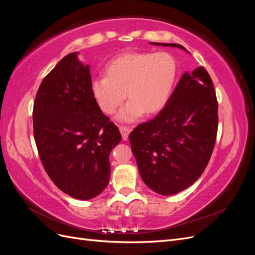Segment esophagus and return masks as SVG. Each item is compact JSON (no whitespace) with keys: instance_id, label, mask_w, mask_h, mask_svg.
<instances>
[{"instance_id":"34e87169","label":"esophagus","mask_w":255,"mask_h":255,"mask_svg":"<svg viewBox=\"0 0 255 255\" xmlns=\"http://www.w3.org/2000/svg\"><path fill=\"white\" fill-rule=\"evenodd\" d=\"M119 129H120V133L122 135V138L125 140L128 139V134L130 133V128L128 127H125V126H119Z\"/></svg>"}]
</instances>
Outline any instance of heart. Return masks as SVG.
Returning <instances> with one entry per match:
<instances>
[{"mask_svg":"<svg viewBox=\"0 0 255 255\" xmlns=\"http://www.w3.org/2000/svg\"><path fill=\"white\" fill-rule=\"evenodd\" d=\"M176 63L166 52H128L105 66L104 78L91 81L90 90L99 109L114 115L127 98L129 100L118 118L123 122L139 119L143 114L163 110L170 98Z\"/></svg>","mask_w":255,"mask_h":255,"instance_id":"1","label":"heart"}]
</instances>
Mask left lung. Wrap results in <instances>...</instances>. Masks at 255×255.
Masks as SVG:
<instances>
[{"label": "left lung", "instance_id": "obj_1", "mask_svg": "<svg viewBox=\"0 0 255 255\" xmlns=\"http://www.w3.org/2000/svg\"><path fill=\"white\" fill-rule=\"evenodd\" d=\"M151 44L188 52L176 43ZM217 129L218 102L214 84L204 67H198L182 75L156 117L137 126L128 136L144 184L164 196L189 187L210 161Z\"/></svg>", "mask_w": 255, "mask_h": 255}]
</instances>
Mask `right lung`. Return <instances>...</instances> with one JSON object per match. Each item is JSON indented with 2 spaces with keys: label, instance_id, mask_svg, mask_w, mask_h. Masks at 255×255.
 I'll list each match as a JSON object with an SVG mask.
<instances>
[{
  "label": "right lung",
  "instance_id": "1",
  "mask_svg": "<svg viewBox=\"0 0 255 255\" xmlns=\"http://www.w3.org/2000/svg\"><path fill=\"white\" fill-rule=\"evenodd\" d=\"M88 65L70 53L37 91L33 128L41 163L52 182L72 198L88 200L105 189L110 154L119 128L99 109L90 90Z\"/></svg>",
  "mask_w": 255,
  "mask_h": 255
}]
</instances>
